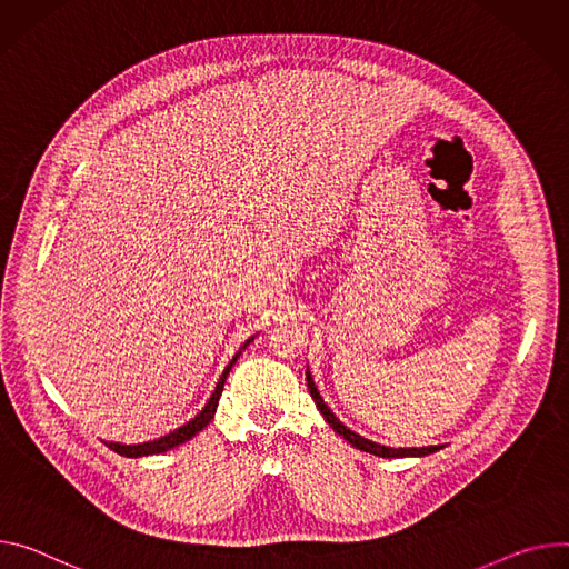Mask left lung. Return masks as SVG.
<instances>
[{
    "label": "left lung",
    "mask_w": 569,
    "mask_h": 569,
    "mask_svg": "<svg viewBox=\"0 0 569 569\" xmlns=\"http://www.w3.org/2000/svg\"><path fill=\"white\" fill-rule=\"evenodd\" d=\"M306 383H308V392H311L316 406L320 408V412L325 416V420L329 422V427H331L336 433H340L351 447H356V449H360V451H368V453H375V456H381V458H403V456H429V453L442 449V445L408 447V449L399 447V449H392V447H386V445H379V442H372V440H368V438H363V436H358V433H353L351 429H347V427L333 416L331 408L325 403L322 395L318 392V386H316V381H313V377H311V372H308V370H306Z\"/></svg>",
    "instance_id": "obj_1"
}]
</instances>
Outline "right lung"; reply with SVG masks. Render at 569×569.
<instances>
[{"instance_id":"right-lung-1","label":"right lung","mask_w":569,"mask_h":569,"mask_svg":"<svg viewBox=\"0 0 569 569\" xmlns=\"http://www.w3.org/2000/svg\"><path fill=\"white\" fill-rule=\"evenodd\" d=\"M251 340H253V338H249V340L240 347V351L231 358V363L224 368V372H222V377H220V381H218V386H216V390H213L211 399L206 401V406L197 412V416H194L188 425H183V427H179V429L170 431L168 436H161V438H157V440H149V442H140V445H122V442H107V445H109L116 453H120V456H127V458H140V456H151V453H163V451H168V449H172V447H179V445L188 442L190 438H194L201 429H206V425H209V422L213 420L216 410H218L220 395H222V390H224L227 375L231 372V368H233L236 360L240 358L242 349H244Z\"/></svg>"}]
</instances>
